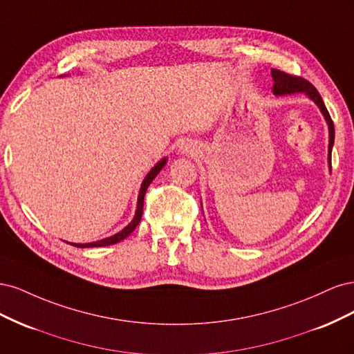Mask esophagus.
<instances>
[{"label":"esophagus","mask_w":354,"mask_h":354,"mask_svg":"<svg viewBox=\"0 0 354 354\" xmlns=\"http://www.w3.org/2000/svg\"><path fill=\"white\" fill-rule=\"evenodd\" d=\"M181 152H183V153H189V152H190V147H187V146L181 147Z\"/></svg>","instance_id":"1"}]
</instances>
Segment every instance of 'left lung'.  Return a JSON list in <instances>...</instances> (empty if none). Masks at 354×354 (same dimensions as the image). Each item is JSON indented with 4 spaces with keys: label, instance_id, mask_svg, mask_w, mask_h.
<instances>
[{
    "label": "left lung",
    "instance_id": "obj_1",
    "mask_svg": "<svg viewBox=\"0 0 354 354\" xmlns=\"http://www.w3.org/2000/svg\"><path fill=\"white\" fill-rule=\"evenodd\" d=\"M272 78L274 81L273 84V93L276 95H283V94H292V93H306L310 99H312L317 106L319 109L322 111L325 120L329 127V162H330V152H332V146H334V137H335V130H334V122L330 120V115L326 109V106L320 97V94L317 93L316 87L313 84H310L307 80L297 77V75L286 73L279 69H272Z\"/></svg>",
    "mask_w": 354,
    "mask_h": 354
}]
</instances>
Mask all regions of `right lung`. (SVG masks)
I'll use <instances>...</instances> for the list:
<instances>
[{"label": "right lung", "mask_w": 354, "mask_h": 354, "mask_svg": "<svg viewBox=\"0 0 354 354\" xmlns=\"http://www.w3.org/2000/svg\"><path fill=\"white\" fill-rule=\"evenodd\" d=\"M165 162H167V159L159 160V162H158V164H156L151 171H149V174H147V176H146V178L143 180L142 187H140V194H138L136 216H134L133 221H131L130 224H128V226H127L124 230H121L120 233L113 234V236H111V238H106V239H102V241H97V242H91V243H71V245H73V246H78V248H93V246H108V245H113V243H116V242H121L122 239H125V238L128 236V234H130V233L137 227V224L140 223V220H142V214H143V201H145L146 190H147L149 185L152 183V180L158 176L159 171L162 169V167L165 165Z\"/></svg>", "instance_id": "obj_1"}]
</instances>
